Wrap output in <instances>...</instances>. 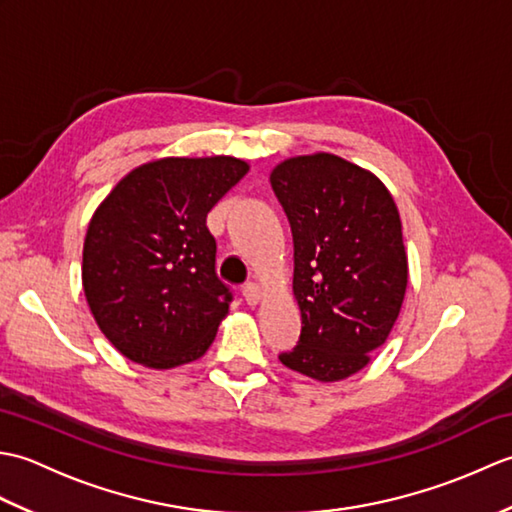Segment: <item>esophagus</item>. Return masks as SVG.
<instances>
[{"label": "esophagus", "instance_id": "esophagus-1", "mask_svg": "<svg viewBox=\"0 0 512 512\" xmlns=\"http://www.w3.org/2000/svg\"><path fill=\"white\" fill-rule=\"evenodd\" d=\"M242 295H244L248 306H257L259 299H262V290H259L257 284H253V281H250V284H246V286L242 288Z\"/></svg>", "mask_w": 512, "mask_h": 512}]
</instances>
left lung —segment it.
Returning <instances> with one entry per match:
<instances>
[{"label":"left lung","instance_id":"1","mask_svg":"<svg viewBox=\"0 0 512 512\" xmlns=\"http://www.w3.org/2000/svg\"><path fill=\"white\" fill-rule=\"evenodd\" d=\"M295 242L301 336L279 361L321 383L363 369L394 328L407 290L402 224L374 173L334 154L297 156L270 173Z\"/></svg>","mask_w":512,"mask_h":512}]
</instances>
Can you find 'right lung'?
Here are the masks:
<instances>
[{"mask_svg":"<svg viewBox=\"0 0 512 512\" xmlns=\"http://www.w3.org/2000/svg\"><path fill=\"white\" fill-rule=\"evenodd\" d=\"M248 173L244 160L160 158L116 184L83 244V292L118 352L169 369L200 358L233 292L215 273L206 215Z\"/></svg>","mask_w":512,"mask_h":512,"instance_id":"right-lung-1","label":"right lung"}]
</instances>
